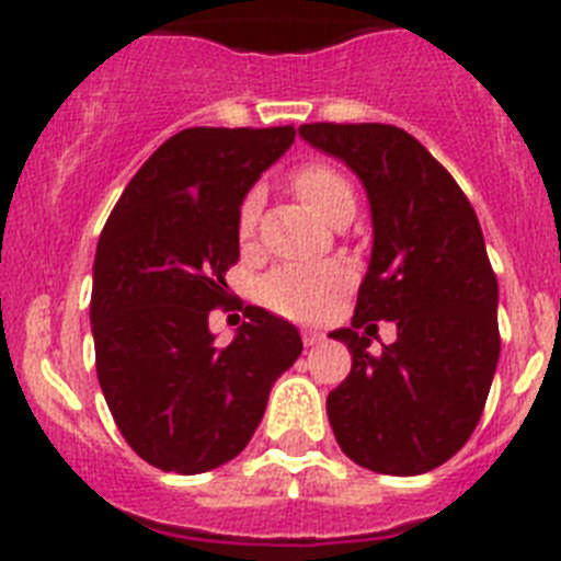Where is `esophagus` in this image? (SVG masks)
<instances>
[{
    "label": "esophagus",
    "mask_w": 561,
    "mask_h": 561,
    "mask_svg": "<svg viewBox=\"0 0 561 561\" xmlns=\"http://www.w3.org/2000/svg\"><path fill=\"white\" fill-rule=\"evenodd\" d=\"M325 336L320 334V331H304V342L306 345H320V342H323Z\"/></svg>",
    "instance_id": "1"
}]
</instances>
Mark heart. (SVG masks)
Segmentation results:
<instances>
[{
  "label": "heart",
  "mask_w": 561,
  "mask_h": 561,
  "mask_svg": "<svg viewBox=\"0 0 561 561\" xmlns=\"http://www.w3.org/2000/svg\"><path fill=\"white\" fill-rule=\"evenodd\" d=\"M291 187L317 216L325 221H340L345 213L354 210V187L323 162H309L291 173ZM257 221V193H247L238 210V236L252 238ZM351 272L340 261H323V264H289L277 266L261 284V297L277 314L300 320V323H314L331 314L342 291L348 289Z\"/></svg>",
  "instance_id": "1"
}]
</instances>
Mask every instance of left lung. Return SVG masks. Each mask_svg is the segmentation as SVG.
<instances>
[{"mask_svg": "<svg viewBox=\"0 0 561 561\" xmlns=\"http://www.w3.org/2000/svg\"><path fill=\"white\" fill-rule=\"evenodd\" d=\"M300 137L359 176L374 225L354 320L329 334L354 356L325 401L331 430L370 472L424 474L474 433L497 370V277L480 221L404 128L309 123ZM379 319L397 325V342L374 357L364 335Z\"/></svg>", "mask_w": 561, "mask_h": 561, "instance_id": "1", "label": "left lung"}]
</instances>
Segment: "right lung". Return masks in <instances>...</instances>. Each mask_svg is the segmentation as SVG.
Wrapping results in <instances>:
<instances>
[{
  "label": "right lung",
  "instance_id": "1",
  "mask_svg": "<svg viewBox=\"0 0 561 561\" xmlns=\"http://www.w3.org/2000/svg\"><path fill=\"white\" fill-rule=\"evenodd\" d=\"M295 128H185L134 173L101 232L92 270L98 381L128 447L162 472L236 458L270 390L304 351L300 331L247 306L230 345L207 317L230 297L238 210Z\"/></svg>",
  "mask_w": 561,
  "mask_h": 561
}]
</instances>
